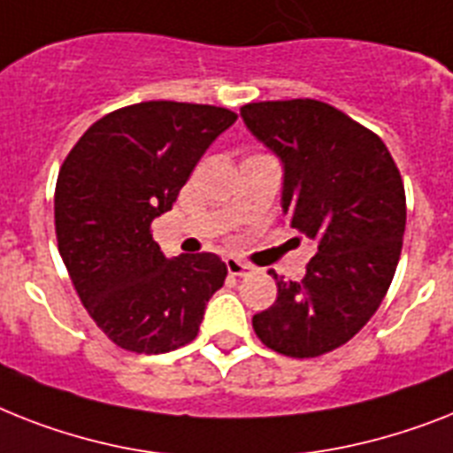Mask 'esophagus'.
<instances>
[{
	"mask_svg": "<svg viewBox=\"0 0 453 453\" xmlns=\"http://www.w3.org/2000/svg\"><path fill=\"white\" fill-rule=\"evenodd\" d=\"M226 267H227V272L233 274V277H244V274H249V272L253 270L251 265L244 263V260H239V258H226Z\"/></svg>",
	"mask_w": 453,
	"mask_h": 453,
	"instance_id": "1",
	"label": "esophagus"
}]
</instances>
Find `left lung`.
Here are the masks:
<instances>
[{
  "instance_id": "1",
  "label": "left lung",
  "mask_w": 453,
  "mask_h": 453,
  "mask_svg": "<svg viewBox=\"0 0 453 453\" xmlns=\"http://www.w3.org/2000/svg\"><path fill=\"white\" fill-rule=\"evenodd\" d=\"M246 127L284 163L288 226L319 251L300 281L277 279V300L253 316L265 347L316 358L347 344L380 310L405 234L403 176L386 143L319 99L242 106Z\"/></svg>"
}]
</instances>
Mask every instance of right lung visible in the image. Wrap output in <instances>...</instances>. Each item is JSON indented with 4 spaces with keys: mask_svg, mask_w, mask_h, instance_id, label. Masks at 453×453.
Listing matches in <instances>:
<instances>
[{
    "mask_svg": "<svg viewBox=\"0 0 453 453\" xmlns=\"http://www.w3.org/2000/svg\"><path fill=\"white\" fill-rule=\"evenodd\" d=\"M234 120L223 106L139 102L95 120L62 163L58 249L88 314L125 351L165 354L193 342L226 281L214 253L163 256L150 223Z\"/></svg>",
    "mask_w": 453,
    "mask_h": 453,
    "instance_id": "right-lung-1",
    "label": "right lung"
}]
</instances>
